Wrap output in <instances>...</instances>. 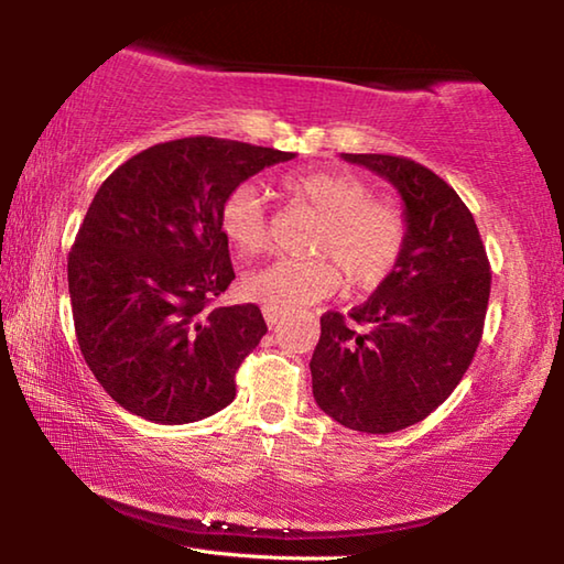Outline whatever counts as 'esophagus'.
Returning a JSON list of instances; mask_svg holds the SVG:
<instances>
[{"label":"esophagus","mask_w":564,"mask_h":564,"mask_svg":"<svg viewBox=\"0 0 564 564\" xmlns=\"http://www.w3.org/2000/svg\"><path fill=\"white\" fill-rule=\"evenodd\" d=\"M263 318H265V323H269L271 328H275V326H279V323L283 321V313L273 311V308H263Z\"/></svg>","instance_id":"obj_1"}]
</instances>
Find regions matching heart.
Segmentation results:
<instances>
[{
    "label": "heart",
    "mask_w": 564,
    "mask_h": 564,
    "mask_svg": "<svg viewBox=\"0 0 564 564\" xmlns=\"http://www.w3.org/2000/svg\"><path fill=\"white\" fill-rule=\"evenodd\" d=\"M283 188L318 214L311 259H275L246 275V293L263 308L295 313L303 305L338 291L346 273L352 289H373L395 269L408 241L403 212L343 171L311 169L283 176ZM221 228L243 253H259L269 243V214L263 191L253 181L228 191Z\"/></svg>",
    "instance_id": "b5f03b06"
}]
</instances>
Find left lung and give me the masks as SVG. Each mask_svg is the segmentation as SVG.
<instances>
[{"label": "left lung", "mask_w": 564, "mask_h": 564, "mask_svg": "<svg viewBox=\"0 0 564 564\" xmlns=\"http://www.w3.org/2000/svg\"><path fill=\"white\" fill-rule=\"evenodd\" d=\"M403 198V256L370 299L321 316L313 398L350 431H403L445 403L473 362L490 299V263L473 214L453 186L403 156L340 154Z\"/></svg>", "instance_id": "8db88e82"}]
</instances>
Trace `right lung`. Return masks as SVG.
I'll return each mask as SVG.
<instances>
[{
  "mask_svg": "<svg viewBox=\"0 0 564 564\" xmlns=\"http://www.w3.org/2000/svg\"><path fill=\"white\" fill-rule=\"evenodd\" d=\"M291 151L188 137L131 156L94 196L69 253L76 340L129 413L184 425L236 398V370L265 336L259 305L212 301L231 281L228 191Z\"/></svg>",
  "mask_w": 564,
  "mask_h": 564,
  "instance_id": "obj_1",
  "label": "right lung"
}]
</instances>
